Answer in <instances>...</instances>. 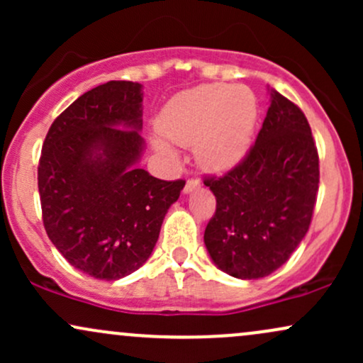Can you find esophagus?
Here are the masks:
<instances>
[{
    "label": "esophagus",
    "instance_id": "esophagus-1",
    "mask_svg": "<svg viewBox=\"0 0 363 363\" xmlns=\"http://www.w3.org/2000/svg\"><path fill=\"white\" fill-rule=\"evenodd\" d=\"M199 186H201V182H199V179H194V177L187 179L186 186H184V193H186V194H187V193H193V191L198 189Z\"/></svg>",
    "mask_w": 363,
    "mask_h": 363
}]
</instances>
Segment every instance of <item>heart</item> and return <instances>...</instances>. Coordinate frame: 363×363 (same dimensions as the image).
<instances>
[{
    "label": "heart",
    "mask_w": 363,
    "mask_h": 363,
    "mask_svg": "<svg viewBox=\"0 0 363 363\" xmlns=\"http://www.w3.org/2000/svg\"><path fill=\"white\" fill-rule=\"evenodd\" d=\"M257 121V101L247 86L210 83L177 94L157 119L158 131L179 147L193 148L196 160L210 172H225L247 155ZM170 155L167 143L153 141Z\"/></svg>",
    "instance_id": "heart-1"
}]
</instances>
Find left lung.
<instances>
[{"label":"left lung","mask_w":363,"mask_h":363,"mask_svg":"<svg viewBox=\"0 0 363 363\" xmlns=\"http://www.w3.org/2000/svg\"><path fill=\"white\" fill-rule=\"evenodd\" d=\"M256 143L237 167L206 177L216 211L206 225L208 254L240 280L268 277L306 237L319 189V157L303 112L269 90Z\"/></svg>","instance_id":"8db88e82"}]
</instances>
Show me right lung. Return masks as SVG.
Instances as JSON below:
<instances>
[{"label": "right lung", "mask_w": 363, "mask_h": 363, "mask_svg": "<svg viewBox=\"0 0 363 363\" xmlns=\"http://www.w3.org/2000/svg\"><path fill=\"white\" fill-rule=\"evenodd\" d=\"M143 86L107 82L78 97L45 136L37 181L45 232L65 259L99 280L143 266L186 182L138 167Z\"/></svg>", "instance_id": "1"}]
</instances>
